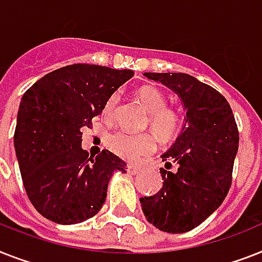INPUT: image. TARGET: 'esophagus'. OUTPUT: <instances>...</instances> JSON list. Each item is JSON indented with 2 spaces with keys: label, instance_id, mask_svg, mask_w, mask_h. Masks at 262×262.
Here are the masks:
<instances>
[{
  "label": "esophagus",
  "instance_id": "obj_1",
  "mask_svg": "<svg viewBox=\"0 0 262 262\" xmlns=\"http://www.w3.org/2000/svg\"><path fill=\"white\" fill-rule=\"evenodd\" d=\"M140 171H141V167H138V165H133V164L127 165V172L132 173V175H136V173H138Z\"/></svg>",
  "mask_w": 262,
  "mask_h": 262
}]
</instances>
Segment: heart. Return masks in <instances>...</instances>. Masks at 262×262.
Here are the masks:
<instances>
[{
  "instance_id": "b5f03b06",
  "label": "heart",
  "mask_w": 262,
  "mask_h": 262,
  "mask_svg": "<svg viewBox=\"0 0 262 262\" xmlns=\"http://www.w3.org/2000/svg\"><path fill=\"white\" fill-rule=\"evenodd\" d=\"M137 97L149 112L148 124L159 137L163 140H171L179 133L183 125L182 113L175 107L167 106V97L163 91L155 86H142L137 90ZM118 102V93L110 95L106 101L103 107V117L106 120H112ZM106 144L117 156L125 160L136 161L155 150L156 138L149 132L130 133L126 130H117L109 135Z\"/></svg>"
}]
</instances>
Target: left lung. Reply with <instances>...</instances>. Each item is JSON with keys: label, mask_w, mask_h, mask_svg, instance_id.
<instances>
[{"label": "left lung", "mask_w": 262, "mask_h": 262, "mask_svg": "<svg viewBox=\"0 0 262 262\" xmlns=\"http://www.w3.org/2000/svg\"><path fill=\"white\" fill-rule=\"evenodd\" d=\"M182 99L186 117L175 144L161 155L163 187L140 198L148 222L167 233H186L199 226L222 205L231 186L239 135L226 98L183 72H144ZM172 162L178 169L169 171Z\"/></svg>", "instance_id": "8db88e82"}]
</instances>
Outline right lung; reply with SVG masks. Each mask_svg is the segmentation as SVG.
<instances>
[{
    "label": "right lung",
    "instance_id": "1",
    "mask_svg": "<svg viewBox=\"0 0 262 262\" xmlns=\"http://www.w3.org/2000/svg\"><path fill=\"white\" fill-rule=\"evenodd\" d=\"M132 76L130 70L66 66L21 98L14 149L28 198L47 220L74 225L93 218L105 203L113 172H125L126 164L109 150L89 156L80 129Z\"/></svg>",
    "mask_w": 262,
    "mask_h": 262
}]
</instances>
